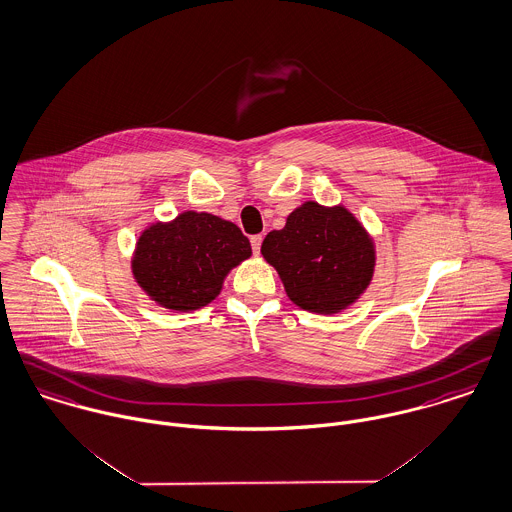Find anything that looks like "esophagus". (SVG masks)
Listing matches in <instances>:
<instances>
[{
  "instance_id": "esophagus-1",
  "label": "esophagus",
  "mask_w": 512,
  "mask_h": 512,
  "mask_svg": "<svg viewBox=\"0 0 512 512\" xmlns=\"http://www.w3.org/2000/svg\"><path fill=\"white\" fill-rule=\"evenodd\" d=\"M250 244H252L254 254H258V252H260V246H262V234H254V236H250Z\"/></svg>"
}]
</instances>
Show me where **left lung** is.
Returning <instances> with one entry per match:
<instances>
[{"mask_svg": "<svg viewBox=\"0 0 512 512\" xmlns=\"http://www.w3.org/2000/svg\"><path fill=\"white\" fill-rule=\"evenodd\" d=\"M262 254L289 299L321 315L352 305L370 285L375 264L372 240L354 215L315 201L295 209L281 231L268 233Z\"/></svg>", "mask_w": 512, "mask_h": 512, "instance_id": "1", "label": "left lung"}]
</instances>
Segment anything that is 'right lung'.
I'll return each mask as SVG.
<instances>
[{
  "label": "right lung",
  "instance_id": "obj_1",
  "mask_svg": "<svg viewBox=\"0 0 512 512\" xmlns=\"http://www.w3.org/2000/svg\"><path fill=\"white\" fill-rule=\"evenodd\" d=\"M250 254V242L236 225L186 211L140 234L133 274L162 307L195 311L219 295L225 276Z\"/></svg>",
  "mask_w": 512,
  "mask_h": 512
}]
</instances>
